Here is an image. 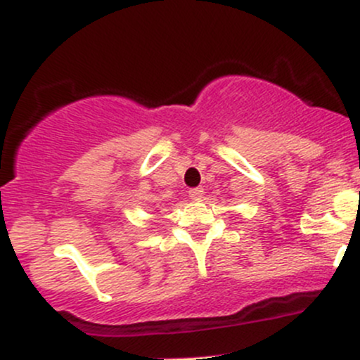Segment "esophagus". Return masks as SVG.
Returning a JSON list of instances; mask_svg holds the SVG:
<instances>
[{
  "label": "esophagus",
  "instance_id": "34e87169",
  "mask_svg": "<svg viewBox=\"0 0 360 360\" xmlns=\"http://www.w3.org/2000/svg\"><path fill=\"white\" fill-rule=\"evenodd\" d=\"M205 194V189L203 186H196V188H191L189 189V196H191V200H201Z\"/></svg>",
  "mask_w": 360,
  "mask_h": 360
}]
</instances>
